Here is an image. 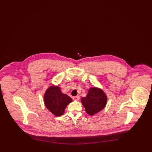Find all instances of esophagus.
I'll list each match as a JSON object with an SVG mask.
<instances>
[{
	"mask_svg": "<svg viewBox=\"0 0 152 152\" xmlns=\"http://www.w3.org/2000/svg\"><path fill=\"white\" fill-rule=\"evenodd\" d=\"M80 97L79 96H74V97H73V99L74 100H76V101H77V100H79Z\"/></svg>",
	"mask_w": 152,
	"mask_h": 152,
	"instance_id": "1",
	"label": "esophagus"
}]
</instances>
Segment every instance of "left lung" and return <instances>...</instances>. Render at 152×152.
I'll use <instances>...</instances> for the list:
<instances>
[{
  "mask_svg": "<svg viewBox=\"0 0 152 152\" xmlns=\"http://www.w3.org/2000/svg\"><path fill=\"white\" fill-rule=\"evenodd\" d=\"M107 100V96L102 89L92 87L88 89L86 97L81 99V102L87 113L93 116L105 108Z\"/></svg>",
  "mask_w": 152,
  "mask_h": 152,
  "instance_id": "left-lung-1",
  "label": "left lung"
}]
</instances>
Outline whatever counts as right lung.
Segmentation results:
<instances>
[{
    "instance_id": "add662e5",
    "label": "right lung",
    "mask_w": 152,
    "mask_h": 152,
    "mask_svg": "<svg viewBox=\"0 0 152 152\" xmlns=\"http://www.w3.org/2000/svg\"><path fill=\"white\" fill-rule=\"evenodd\" d=\"M72 101L67 94H63L60 87L52 85L45 91L44 102L47 109L56 116L63 115L66 106Z\"/></svg>"
}]
</instances>
